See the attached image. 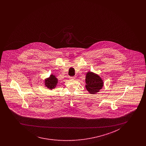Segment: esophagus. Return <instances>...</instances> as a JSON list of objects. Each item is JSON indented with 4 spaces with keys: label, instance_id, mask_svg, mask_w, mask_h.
Here are the masks:
<instances>
[{
    "label": "esophagus",
    "instance_id": "34e87169",
    "mask_svg": "<svg viewBox=\"0 0 146 146\" xmlns=\"http://www.w3.org/2000/svg\"><path fill=\"white\" fill-rule=\"evenodd\" d=\"M70 78L71 79H75V78H76V76H72V77H70Z\"/></svg>",
    "mask_w": 146,
    "mask_h": 146
}]
</instances>
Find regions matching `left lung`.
<instances>
[{"instance_id":"obj_1","label":"left lung","mask_w":146,"mask_h":146,"mask_svg":"<svg viewBox=\"0 0 146 146\" xmlns=\"http://www.w3.org/2000/svg\"><path fill=\"white\" fill-rule=\"evenodd\" d=\"M86 88L90 94H95L102 89L103 82L102 79L97 74L89 72L86 77Z\"/></svg>"}]
</instances>
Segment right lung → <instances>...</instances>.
I'll return each instance as SVG.
<instances>
[{
  "instance_id": "obj_1",
  "label": "right lung",
  "mask_w": 146,
  "mask_h": 146,
  "mask_svg": "<svg viewBox=\"0 0 146 146\" xmlns=\"http://www.w3.org/2000/svg\"><path fill=\"white\" fill-rule=\"evenodd\" d=\"M58 83V80L55 76L51 75L49 78L45 80V85L47 88L50 89L54 88Z\"/></svg>"
}]
</instances>
